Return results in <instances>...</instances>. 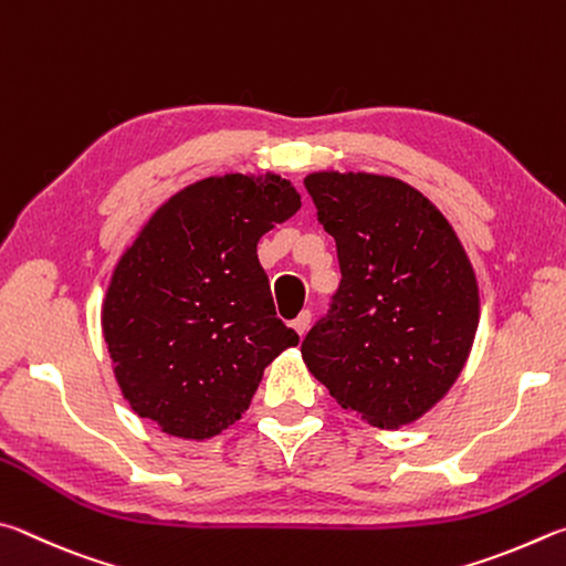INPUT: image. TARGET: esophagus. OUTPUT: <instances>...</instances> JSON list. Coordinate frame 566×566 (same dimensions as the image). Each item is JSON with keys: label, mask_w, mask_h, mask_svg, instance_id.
Here are the masks:
<instances>
[{"label": "esophagus", "mask_w": 566, "mask_h": 566, "mask_svg": "<svg viewBox=\"0 0 566 566\" xmlns=\"http://www.w3.org/2000/svg\"><path fill=\"white\" fill-rule=\"evenodd\" d=\"M311 318H313V315H311V311H301V313H298V318H295V321H293V328H295V333H298V335H303L305 331H308V325H311Z\"/></svg>", "instance_id": "1"}]
</instances>
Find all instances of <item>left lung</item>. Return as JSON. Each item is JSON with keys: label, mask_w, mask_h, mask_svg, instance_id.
<instances>
[{"label": "left lung", "mask_w": 566, "mask_h": 566, "mask_svg": "<svg viewBox=\"0 0 566 566\" xmlns=\"http://www.w3.org/2000/svg\"><path fill=\"white\" fill-rule=\"evenodd\" d=\"M305 191L335 238L340 285L301 345L340 408L375 428L428 412L458 380L480 321L464 248L412 186L373 174H311Z\"/></svg>", "instance_id": "obj_1"}]
</instances>
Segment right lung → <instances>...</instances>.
Returning <instances> with one entry per match:
<instances>
[{
	"mask_svg": "<svg viewBox=\"0 0 566 566\" xmlns=\"http://www.w3.org/2000/svg\"><path fill=\"white\" fill-rule=\"evenodd\" d=\"M298 208L283 178L226 174L184 188L151 216L118 261L102 313L134 412L186 440L241 420L265 365L298 345L275 315L255 251Z\"/></svg>",
	"mask_w": 566,
	"mask_h": 566,
	"instance_id": "right-lung-1",
	"label": "right lung"
}]
</instances>
